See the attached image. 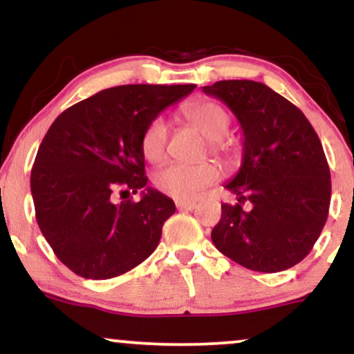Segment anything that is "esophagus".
I'll use <instances>...</instances> for the list:
<instances>
[{
  "label": "esophagus",
  "instance_id": "34e87169",
  "mask_svg": "<svg viewBox=\"0 0 354 354\" xmlns=\"http://www.w3.org/2000/svg\"><path fill=\"white\" fill-rule=\"evenodd\" d=\"M176 208L181 211H191L196 208V203L194 201H176Z\"/></svg>",
  "mask_w": 354,
  "mask_h": 354
}]
</instances>
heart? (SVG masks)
Masks as SVG:
<instances>
[{"mask_svg":"<svg viewBox=\"0 0 354 354\" xmlns=\"http://www.w3.org/2000/svg\"><path fill=\"white\" fill-rule=\"evenodd\" d=\"M183 115L203 136L208 138L211 154L225 161L233 160L236 149L225 138L230 129L231 118L221 104L211 100H194L183 106ZM166 143L168 123L163 116L153 118L141 135V153L149 163H160L165 158ZM218 176L216 165L209 161L200 165L171 163L154 174V186L174 200L189 201L200 196L203 191L218 180Z\"/></svg>","mask_w":354,"mask_h":354,"instance_id":"heart-1","label":"heart"}]
</instances>
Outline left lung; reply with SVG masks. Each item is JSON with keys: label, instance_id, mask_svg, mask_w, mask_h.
Returning a JSON list of instances; mask_svg holds the SVG:
<instances>
[{"label": "left lung", "instance_id": "obj_1", "mask_svg": "<svg viewBox=\"0 0 354 354\" xmlns=\"http://www.w3.org/2000/svg\"><path fill=\"white\" fill-rule=\"evenodd\" d=\"M203 91L234 113L245 135L241 168L226 185L238 203L221 205L214 246L259 273L298 265L330 211L331 174L318 135L301 109L258 81H216Z\"/></svg>", "mask_w": 354, "mask_h": 354}]
</instances>
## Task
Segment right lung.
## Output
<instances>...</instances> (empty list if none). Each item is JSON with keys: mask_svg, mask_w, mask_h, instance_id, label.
<instances>
[{"mask_svg": "<svg viewBox=\"0 0 354 354\" xmlns=\"http://www.w3.org/2000/svg\"><path fill=\"white\" fill-rule=\"evenodd\" d=\"M194 84H123L64 109L39 145L31 169L36 221L64 266L88 279L133 270L156 250L171 198L146 188V124ZM136 203L115 193L137 192Z\"/></svg>", "mask_w": 354, "mask_h": 354, "instance_id": "1", "label": "right lung"}]
</instances>
